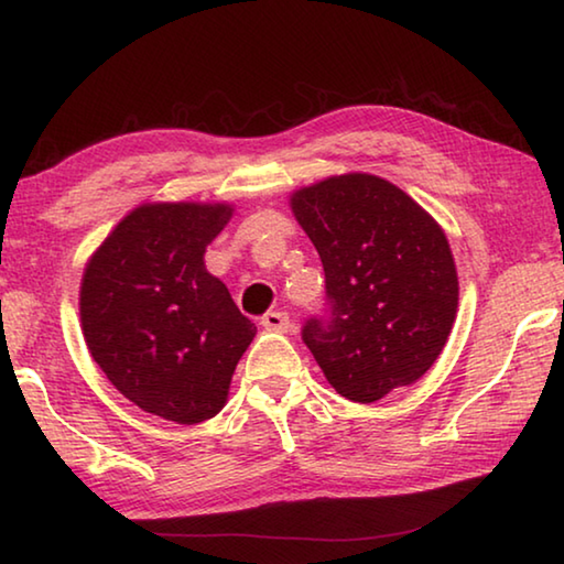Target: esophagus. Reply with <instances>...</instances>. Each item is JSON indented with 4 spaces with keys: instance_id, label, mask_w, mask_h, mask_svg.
Here are the masks:
<instances>
[{
    "instance_id": "1",
    "label": "esophagus",
    "mask_w": 564,
    "mask_h": 564,
    "mask_svg": "<svg viewBox=\"0 0 564 564\" xmlns=\"http://www.w3.org/2000/svg\"><path fill=\"white\" fill-rule=\"evenodd\" d=\"M261 324L268 330H279V334H285V330L291 328V318H289V314H283V311H268V314L261 318Z\"/></svg>"
}]
</instances>
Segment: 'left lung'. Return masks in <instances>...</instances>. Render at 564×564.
<instances>
[{
  "label": "left lung",
  "instance_id": "obj_1",
  "mask_svg": "<svg viewBox=\"0 0 564 564\" xmlns=\"http://www.w3.org/2000/svg\"><path fill=\"white\" fill-rule=\"evenodd\" d=\"M291 210L324 263L330 311L306 321L303 344L330 387L373 404L422 379L459 306L457 265L440 223L369 173L299 187Z\"/></svg>",
  "mask_w": 564,
  "mask_h": 564
}]
</instances>
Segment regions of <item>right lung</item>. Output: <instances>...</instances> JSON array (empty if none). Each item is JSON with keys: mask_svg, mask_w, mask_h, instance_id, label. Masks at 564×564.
Instances as JSON below:
<instances>
[{"mask_svg": "<svg viewBox=\"0 0 564 564\" xmlns=\"http://www.w3.org/2000/svg\"><path fill=\"white\" fill-rule=\"evenodd\" d=\"M230 218L228 203H142L85 265L89 354L124 399L167 422L216 416L256 336L203 261Z\"/></svg>", "mask_w": 564, "mask_h": 564, "instance_id": "right-lung-1", "label": "right lung"}]
</instances>
